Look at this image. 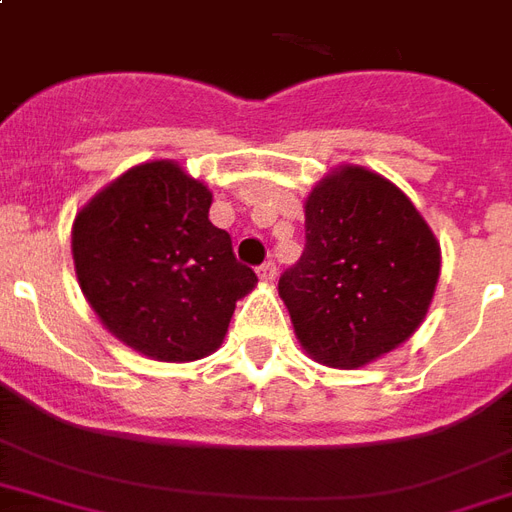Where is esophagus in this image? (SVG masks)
Masks as SVG:
<instances>
[{"label":"esophagus","mask_w":512,"mask_h":512,"mask_svg":"<svg viewBox=\"0 0 512 512\" xmlns=\"http://www.w3.org/2000/svg\"><path fill=\"white\" fill-rule=\"evenodd\" d=\"M256 272H259V278L264 280V283H270V280H275V272H278V267H275V261H264V264H261Z\"/></svg>","instance_id":"obj_1"}]
</instances>
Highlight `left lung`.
<instances>
[{"mask_svg":"<svg viewBox=\"0 0 512 512\" xmlns=\"http://www.w3.org/2000/svg\"><path fill=\"white\" fill-rule=\"evenodd\" d=\"M437 280L440 242L405 191L343 164L307 194L305 253L278 294L318 364L356 370L424 324Z\"/></svg>","mask_w":512,"mask_h":512,"instance_id":"left-lung-1","label":"left lung"}]
</instances>
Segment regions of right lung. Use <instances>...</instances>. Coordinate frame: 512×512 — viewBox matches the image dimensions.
Returning <instances> with one entry per match:
<instances>
[{
	"label": "right lung",
	"mask_w": 512,
	"mask_h": 512,
	"mask_svg": "<svg viewBox=\"0 0 512 512\" xmlns=\"http://www.w3.org/2000/svg\"><path fill=\"white\" fill-rule=\"evenodd\" d=\"M213 191L178 161L126 169L72 224L80 291L99 321L156 361L205 359L224 343L237 299L256 272L210 224Z\"/></svg>",
	"instance_id": "obj_1"
}]
</instances>
